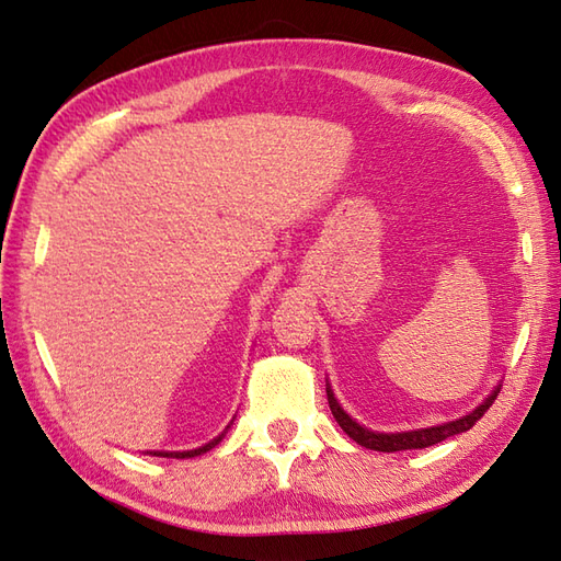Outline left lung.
Listing matches in <instances>:
<instances>
[{
	"instance_id": "8db88e82",
	"label": "left lung",
	"mask_w": 561,
	"mask_h": 561,
	"mask_svg": "<svg viewBox=\"0 0 561 561\" xmlns=\"http://www.w3.org/2000/svg\"><path fill=\"white\" fill-rule=\"evenodd\" d=\"M497 392H500V386L490 392L471 414L461 416L457 421H447V423H440V426L416 428V431H404V433H376V431H368V428L359 426V423L354 421L343 407H340L331 386H325L328 404H331V412H333L335 421L340 423V428H343L354 443L366 447V449H376V453H400V449L431 447V445H438L447 438H453V435H457V433L469 431V428H473V423L481 419L490 407H493V402L497 400Z\"/></svg>"
}]
</instances>
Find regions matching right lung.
I'll return each mask as SVG.
<instances>
[{"label":"right lung","mask_w":561,"mask_h":561,"mask_svg":"<svg viewBox=\"0 0 561 561\" xmlns=\"http://www.w3.org/2000/svg\"><path fill=\"white\" fill-rule=\"evenodd\" d=\"M224 435H226V431L218 435V438H214L211 443H207V445H202V447H197V449H185V453H149V455H154V457H169V459H190V457H197V455H204V453H209L211 447H216L218 443L224 440Z\"/></svg>","instance_id":"obj_1"}]
</instances>
